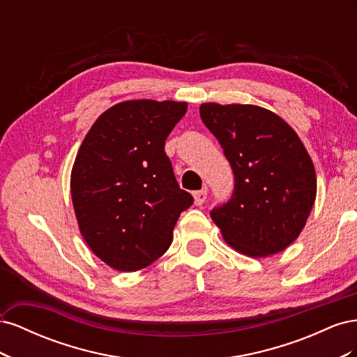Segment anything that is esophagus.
<instances>
[{"label": "esophagus", "instance_id": "esophagus-1", "mask_svg": "<svg viewBox=\"0 0 357 357\" xmlns=\"http://www.w3.org/2000/svg\"><path fill=\"white\" fill-rule=\"evenodd\" d=\"M207 193H208L207 188H204V189H201V190L193 192V199H195V204H197V205H202L204 201L207 199Z\"/></svg>", "mask_w": 357, "mask_h": 357}]
</instances>
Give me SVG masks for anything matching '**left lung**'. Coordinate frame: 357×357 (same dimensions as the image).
<instances>
[{
    "instance_id": "left-lung-1",
    "label": "left lung",
    "mask_w": 357,
    "mask_h": 357,
    "mask_svg": "<svg viewBox=\"0 0 357 357\" xmlns=\"http://www.w3.org/2000/svg\"><path fill=\"white\" fill-rule=\"evenodd\" d=\"M199 114L234 172L231 199L210 211L225 241L253 257L284 250L316 199V171L304 144L282 117L262 107L208 102Z\"/></svg>"
}]
</instances>
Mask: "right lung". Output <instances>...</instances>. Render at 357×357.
Returning a JSON list of instances; mask_svg holds the SVG:
<instances>
[{
  "mask_svg": "<svg viewBox=\"0 0 357 357\" xmlns=\"http://www.w3.org/2000/svg\"><path fill=\"white\" fill-rule=\"evenodd\" d=\"M188 104L138 100L116 104L89 129L75 156L71 198L83 238L117 271H138L164 255L181 211L165 139Z\"/></svg>",
  "mask_w": 357,
  "mask_h": 357,
  "instance_id": "add662e5",
  "label": "right lung"
}]
</instances>
